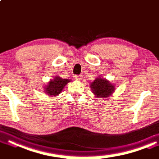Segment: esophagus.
<instances>
[{
  "mask_svg": "<svg viewBox=\"0 0 159 159\" xmlns=\"http://www.w3.org/2000/svg\"><path fill=\"white\" fill-rule=\"evenodd\" d=\"M75 79L76 80H80L83 79V76H82V75H75Z\"/></svg>",
  "mask_w": 159,
  "mask_h": 159,
  "instance_id": "1",
  "label": "esophagus"
}]
</instances>
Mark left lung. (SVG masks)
Wrapping results in <instances>:
<instances>
[{"mask_svg":"<svg viewBox=\"0 0 159 159\" xmlns=\"http://www.w3.org/2000/svg\"><path fill=\"white\" fill-rule=\"evenodd\" d=\"M91 89L93 93L98 98H106L114 91V86L103 78H98L92 82Z\"/></svg>","mask_w":159,"mask_h":159,"instance_id":"obj_1","label":"left lung"}]
</instances>
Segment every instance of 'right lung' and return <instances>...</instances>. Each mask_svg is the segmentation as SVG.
<instances>
[{"label":"right lung","instance_id":"add662e5","mask_svg":"<svg viewBox=\"0 0 159 159\" xmlns=\"http://www.w3.org/2000/svg\"><path fill=\"white\" fill-rule=\"evenodd\" d=\"M68 82H70V80L68 79H63L57 76L55 78L54 80H51L48 84V86L45 88V92H46V93L50 96H57L59 93H61V92L62 91L66 84Z\"/></svg>","mask_w":159,"mask_h":159}]
</instances>
